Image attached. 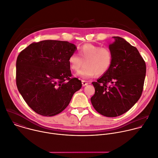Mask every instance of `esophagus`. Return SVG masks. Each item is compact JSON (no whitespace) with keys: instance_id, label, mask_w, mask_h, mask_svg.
<instances>
[{"instance_id":"obj_1","label":"esophagus","mask_w":158,"mask_h":158,"mask_svg":"<svg viewBox=\"0 0 158 158\" xmlns=\"http://www.w3.org/2000/svg\"><path fill=\"white\" fill-rule=\"evenodd\" d=\"M82 86H84H84H85V85H88V84H89V83H88L87 81L82 80Z\"/></svg>"}]
</instances>
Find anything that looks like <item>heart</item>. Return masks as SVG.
Wrapping results in <instances>:
<instances>
[{"mask_svg": "<svg viewBox=\"0 0 158 158\" xmlns=\"http://www.w3.org/2000/svg\"><path fill=\"white\" fill-rule=\"evenodd\" d=\"M79 55L71 54L68 62L71 69L78 71L81 67L85 66L78 71L76 76L82 79H89L97 74L102 76L110 69L113 61V53L107 47H100L92 44L82 45L79 49Z\"/></svg>", "mask_w": 158, "mask_h": 158, "instance_id": "b5f03b06", "label": "heart"}]
</instances>
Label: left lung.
Wrapping results in <instances>:
<instances>
[{"instance_id": "left-lung-1", "label": "left lung", "mask_w": 158, "mask_h": 158, "mask_svg": "<svg viewBox=\"0 0 158 158\" xmlns=\"http://www.w3.org/2000/svg\"><path fill=\"white\" fill-rule=\"evenodd\" d=\"M113 38L109 45L112 64L105 74L92 82L95 92L90 98L95 110L106 117L121 116L138 102L146 76V64L137 48L122 37Z\"/></svg>"}]
</instances>
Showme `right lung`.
<instances>
[{
  "mask_svg": "<svg viewBox=\"0 0 158 158\" xmlns=\"http://www.w3.org/2000/svg\"><path fill=\"white\" fill-rule=\"evenodd\" d=\"M77 48L67 41L45 40L22 50L16 63L18 90L27 105L42 116L62 112L82 82L72 74L68 62Z\"/></svg>",
  "mask_w": 158,
  "mask_h": 158,
  "instance_id": "1",
  "label": "right lung"
}]
</instances>
